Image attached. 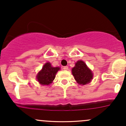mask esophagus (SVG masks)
I'll use <instances>...</instances> for the list:
<instances>
[{
  "label": "esophagus",
  "mask_w": 126,
  "mask_h": 126,
  "mask_svg": "<svg viewBox=\"0 0 126 126\" xmlns=\"http://www.w3.org/2000/svg\"><path fill=\"white\" fill-rule=\"evenodd\" d=\"M63 69H64V70H68V66H63Z\"/></svg>",
  "instance_id": "34e87169"
}]
</instances>
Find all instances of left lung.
Masks as SVG:
<instances>
[{
  "instance_id": "1",
  "label": "left lung",
  "mask_w": 126,
  "mask_h": 126,
  "mask_svg": "<svg viewBox=\"0 0 126 126\" xmlns=\"http://www.w3.org/2000/svg\"><path fill=\"white\" fill-rule=\"evenodd\" d=\"M72 74L76 82L82 85L90 83L93 77L92 71L82 60L76 62L72 69Z\"/></svg>"
}]
</instances>
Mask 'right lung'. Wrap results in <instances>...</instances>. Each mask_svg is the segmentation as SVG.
<instances>
[{"mask_svg": "<svg viewBox=\"0 0 126 126\" xmlns=\"http://www.w3.org/2000/svg\"><path fill=\"white\" fill-rule=\"evenodd\" d=\"M59 67H53L49 62L45 63L43 68L38 73L36 79L42 85H49L55 79L56 74L60 70Z\"/></svg>", "mask_w": 126, "mask_h": 126, "instance_id": "1", "label": "right lung"}]
</instances>
